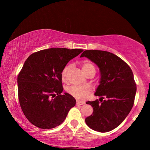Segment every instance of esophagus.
Here are the masks:
<instances>
[{"instance_id":"obj_1","label":"esophagus","mask_w":150,"mask_h":150,"mask_svg":"<svg viewBox=\"0 0 150 150\" xmlns=\"http://www.w3.org/2000/svg\"><path fill=\"white\" fill-rule=\"evenodd\" d=\"M85 103H84V102H80V101H77L76 102V105H83V104H84Z\"/></svg>"}]
</instances>
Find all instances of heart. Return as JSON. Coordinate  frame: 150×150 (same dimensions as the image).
<instances>
[{
  "label": "heart",
  "mask_w": 150,
  "mask_h": 150,
  "mask_svg": "<svg viewBox=\"0 0 150 150\" xmlns=\"http://www.w3.org/2000/svg\"><path fill=\"white\" fill-rule=\"evenodd\" d=\"M72 67V65L71 64H68L63 67L62 71H61V77L63 81L66 79V77L68 74L69 71ZM82 69H83V72L85 74V75L88 74L93 72L95 74L96 68L93 63L90 62L89 61H85L82 64ZM67 91L69 94L72 96L73 97L79 100H85L89 95L90 92V89L86 86H76L74 85L69 87L67 89Z\"/></svg>",
  "instance_id": "heart-1"
}]
</instances>
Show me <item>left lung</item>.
Instances as JSON below:
<instances>
[{"label":"left lung","mask_w":150,"mask_h":150,"mask_svg":"<svg viewBox=\"0 0 150 150\" xmlns=\"http://www.w3.org/2000/svg\"><path fill=\"white\" fill-rule=\"evenodd\" d=\"M83 57L95 63L101 75L95 93L100 100L86 102L93 112L85 122L92 130L108 132L122 124L134 105L137 85L132 71L124 61L107 51L85 50Z\"/></svg>","instance_id":"8db88e82"}]
</instances>
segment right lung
<instances>
[{
	"label": "right lung",
	"mask_w": 150,
	"mask_h": 150,
	"mask_svg": "<svg viewBox=\"0 0 150 150\" xmlns=\"http://www.w3.org/2000/svg\"><path fill=\"white\" fill-rule=\"evenodd\" d=\"M82 49L49 48L34 52L18 76V99L26 119L38 128L51 129L62 124L76 100L62 94L61 71Z\"/></svg>",
	"instance_id": "right-lung-1"
}]
</instances>
